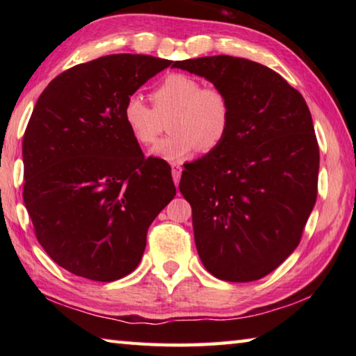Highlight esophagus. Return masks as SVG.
I'll return each instance as SVG.
<instances>
[{
  "label": "esophagus",
  "mask_w": 356,
  "mask_h": 356,
  "mask_svg": "<svg viewBox=\"0 0 356 356\" xmlns=\"http://www.w3.org/2000/svg\"><path fill=\"white\" fill-rule=\"evenodd\" d=\"M171 172H172V179H174V184L179 185V180H180V176H182V166H180L179 163H172L171 165Z\"/></svg>",
  "instance_id": "34e87169"
}]
</instances>
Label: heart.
<instances>
[{
	"label": "heart",
	"instance_id": "heart-1",
	"mask_svg": "<svg viewBox=\"0 0 356 356\" xmlns=\"http://www.w3.org/2000/svg\"><path fill=\"white\" fill-rule=\"evenodd\" d=\"M150 100L154 108L136 95L129 97L122 119L131 138L141 146H152L163 131V120L170 119L171 135L152 149L156 159L182 160L197 149L212 152L231 129L232 108L227 94L220 88L202 86L191 75H166L150 92Z\"/></svg>",
	"mask_w": 356,
	"mask_h": 356
}]
</instances>
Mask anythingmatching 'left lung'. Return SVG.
Segmentation results:
<instances>
[{
    "label": "left lung",
    "mask_w": 356,
    "mask_h": 356,
    "mask_svg": "<svg viewBox=\"0 0 356 356\" xmlns=\"http://www.w3.org/2000/svg\"><path fill=\"white\" fill-rule=\"evenodd\" d=\"M172 67L213 83L232 108L226 140L180 177L197 254L218 280H261L297 248L316 204L318 144L309 108L280 74L250 59L204 56Z\"/></svg>",
    "instance_id": "left-lung-1"
}]
</instances>
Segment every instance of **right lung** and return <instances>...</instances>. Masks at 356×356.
Returning a JSON list of instances; mask_svg holds the SVG:
<instances>
[{"label": "right lung", "instance_id": "add662e5", "mask_svg": "<svg viewBox=\"0 0 356 356\" xmlns=\"http://www.w3.org/2000/svg\"><path fill=\"white\" fill-rule=\"evenodd\" d=\"M172 61L108 55L44 89L23 136V201L35 237L59 267L110 282L140 264L150 222L176 196L171 166L146 159L122 108Z\"/></svg>", "mask_w": 356, "mask_h": 356}]
</instances>
